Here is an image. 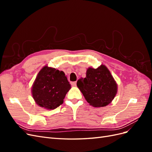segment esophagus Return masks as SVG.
<instances>
[{"label":"esophagus","instance_id":"34e87169","mask_svg":"<svg viewBox=\"0 0 152 152\" xmlns=\"http://www.w3.org/2000/svg\"><path fill=\"white\" fill-rule=\"evenodd\" d=\"M71 84H72V86H75L76 84H77V82H72Z\"/></svg>","mask_w":152,"mask_h":152}]
</instances>
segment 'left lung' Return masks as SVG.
<instances>
[{
    "label": "left lung",
    "mask_w": 152,
    "mask_h": 152,
    "mask_svg": "<svg viewBox=\"0 0 152 152\" xmlns=\"http://www.w3.org/2000/svg\"><path fill=\"white\" fill-rule=\"evenodd\" d=\"M85 99L94 107H103L112 102L117 93V84L105 65L89 68L86 77L77 82Z\"/></svg>",
    "instance_id": "1"
}]
</instances>
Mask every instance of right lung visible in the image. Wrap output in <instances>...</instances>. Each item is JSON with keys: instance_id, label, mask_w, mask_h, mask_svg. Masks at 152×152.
I'll list each match as a JSON object with an SVG mask.
<instances>
[{"instance_id": "add662e5", "label": "right lung", "mask_w": 152, "mask_h": 152, "mask_svg": "<svg viewBox=\"0 0 152 152\" xmlns=\"http://www.w3.org/2000/svg\"><path fill=\"white\" fill-rule=\"evenodd\" d=\"M70 88L65 73L45 66L36 77L31 93L35 102L40 107L54 110L63 103Z\"/></svg>"}]
</instances>
